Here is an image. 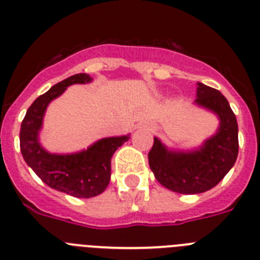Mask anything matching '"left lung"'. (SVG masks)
I'll list each match as a JSON object with an SVG mask.
<instances>
[{
	"label": "left lung",
	"instance_id": "8db88e82",
	"mask_svg": "<svg viewBox=\"0 0 260 260\" xmlns=\"http://www.w3.org/2000/svg\"><path fill=\"white\" fill-rule=\"evenodd\" d=\"M195 105L213 112L220 124L213 136L192 150L169 149L154 137L149 166L155 179L174 192L193 195L213 188L234 166L238 155V124L228 99L198 82Z\"/></svg>",
	"mask_w": 260,
	"mask_h": 260
}]
</instances>
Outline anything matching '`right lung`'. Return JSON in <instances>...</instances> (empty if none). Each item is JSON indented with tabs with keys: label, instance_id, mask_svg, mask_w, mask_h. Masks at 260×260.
<instances>
[{
	"label": "right lung",
	"instance_id": "1",
	"mask_svg": "<svg viewBox=\"0 0 260 260\" xmlns=\"http://www.w3.org/2000/svg\"><path fill=\"white\" fill-rule=\"evenodd\" d=\"M91 81L89 74L80 73L56 83L28 107L19 132L21 152L26 164L51 188L74 198H94L107 188L111 179L112 155L129 140V135L105 137L85 150L69 154L49 153L42 146L39 133L49 103L61 95L68 86Z\"/></svg>",
	"mask_w": 260,
	"mask_h": 260
}]
</instances>
